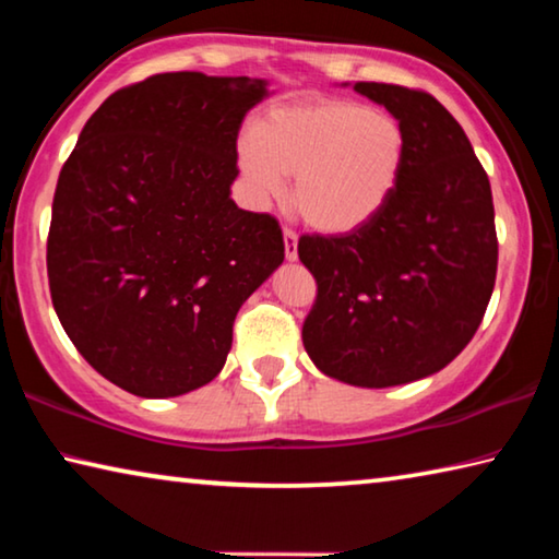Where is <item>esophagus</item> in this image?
Masks as SVG:
<instances>
[{
	"label": "esophagus",
	"instance_id": "34e87169",
	"mask_svg": "<svg viewBox=\"0 0 559 559\" xmlns=\"http://www.w3.org/2000/svg\"><path fill=\"white\" fill-rule=\"evenodd\" d=\"M283 249H286V259L296 261L298 259V236L296 231L283 229Z\"/></svg>",
	"mask_w": 559,
	"mask_h": 559
}]
</instances>
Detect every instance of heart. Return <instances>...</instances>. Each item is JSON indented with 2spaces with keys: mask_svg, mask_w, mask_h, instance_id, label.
Here are the masks:
<instances>
[{
  "mask_svg": "<svg viewBox=\"0 0 559 559\" xmlns=\"http://www.w3.org/2000/svg\"><path fill=\"white\" fill-rule=\"evenodd\" d=\"M239 169L259 204L283 194L323 234L355 231L392 200L406 163V130L390 112L343 98L269 110L241 138Z\"/></svg>",
  "mask_w": 559,
  "mask_h": 559,
  "instance_id": "obj_1",
  "label": "heart"
}]
</instances>
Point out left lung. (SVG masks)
I'll use <instances>...</instances> for the list:
<instances>
[{"instance_id":"8db88e82","label":"left lung","mask_w":559,"mask_h":559,"mask_svg":"<svg viewBox=\"0 0 559 559\" xmlns=\"http://www.w3.org/2000/svg\"><path fill=\"white\" fill-rule=\"evenodd\" d=\"M353 88L402 122L406 163L372 222L300 236L318 283L302 345L323 374L380 390L443 370L476 335L496 286V214L486 169L437 98L392 83Z\"/></svg>"}]
</instances>
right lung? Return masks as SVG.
I'll list each match as a JSON object with an SVG mask.
<instances>
[{
	"label": "right lung",
	"mask_w": 559,
	"mask_h": 559,
	"mask_svg": "<svg viewBox=\"0 0 559 559\" xmlns=\"http://www.w3.org/2000/svg\"><path fill=\"white\" fill-rule=\"evenodd\" d=\"M269 81L157 73L116 91L59 175L51 300L93 370L165 400L222 372L234 318L276 271L278 222L231 200L236 138Z\"/></svg>",
	"instance_id": "right-lung-1"
}]
</instances>
